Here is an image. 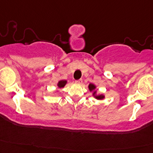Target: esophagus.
I'll use <instances>...</instances> for the list:
<instances>
[{"label": "esophagus", "mask_w": 153, "mask_h": 153, "mask_svg": "<svg viewBox=\"0 0 153 153\" xmlns=\"http://www.w3.org/2000/svg\"><path fill=\"white\" fill-rule=\"evenodd\" d=\"M75 83H78V84H81V83H83V80H82V79L76 80H75Z\"/></svg>", "instance_id": "obj_1"}]
</instances>
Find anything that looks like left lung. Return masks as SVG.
<instances>
[{
  "label": "left lung",
  "instance_id": "left-lung-1",
  "mask_svg": "<svg viewBox=\"0 0 153 153\" xmlns=\"http://www.w3.org/2000/svg\"><path fill=\"white\" fill-rule=\"evenodd\" d=\"M88 88H89V90L90 91H92V90L94 89L95 86L93 84H89V85H88ZM94 94H95V92H94ZM96 98L98 99V100H101V99H103L104 98V96L103 95L97 96V97H96Z\"/></svg>",
  "mask_w": 153,
  "mask_h": 153
}]
</instances>
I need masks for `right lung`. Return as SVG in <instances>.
<instances>
[{"label": "right lung", "mask_w": 153, "mask_h": 153, "mask_svg": "<svg viewBox=\"0 0 153 153\" xmlns=\"http://www.w3.org/2000/svg\"><path fill=\"white\" fill-rule=\"evenodd\" d=\"M67 81L66 80H60L59 82L58 83V86L59 87V88H62L66 84Z\"/></svg>", "instance_id": "1"}]
</instances>
